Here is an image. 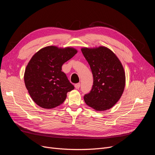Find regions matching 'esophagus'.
<instances>
[{"label": "esophagus", "mask_w": 155, "mask_h": 155, "mask_svg": "<svg viewBox=\"0 0 155 155\" xmlns=\"http://www.w3.org/2000/svg\"><path fill=\"white\" fill-rule=\"evenodd\" d=\"M80 83L76 84L75 85V88H77V89H78V88H80Z\"/></svg>", "instance_id": "1"}]
</instances>
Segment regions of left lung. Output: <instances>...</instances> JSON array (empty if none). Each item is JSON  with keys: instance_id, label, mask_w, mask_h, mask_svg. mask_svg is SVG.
Here are the masks:
<instances>
[{"instance_id": "1", "label": "left lung", "mask_w": 155, "mask_h": 155, "mask_svg": "<svg viewBox=\"0 0 155 155\" xmlns=\"http://www.w3.org/2000/svg\"><path fill=\"white\" fill-rule=\"evenodd\" d=\"M91 68L94 82L84 95L87 105L95 110L109 109L119 100L125 87V73L116 54L106 47L82 48Z\"/></svg>"}]
</instances>
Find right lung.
I'll list each match as a JSON object with an SVG mask.
<instances>
[{"label": "right lung", "mask_w": 155, "mask_h": 155, "mask_svg": "<svg viewBox=\"0 0 155 155\" xmlns=\"http://www.w3.org/2000/svg\"><path fill=\"white\" fill-rule=\"evenodd\" d=\"M77 53L74 48L50 46L41 49L28 63L24 82L33 101L41 107L52 109L66 99L74 89L61 67Z\"/></svg>", "instance_id": "add662e5"}]
</instances>
